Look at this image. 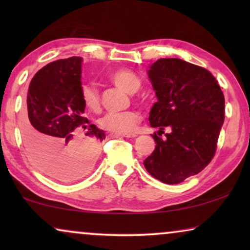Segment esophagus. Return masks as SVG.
<instances>
[{"instance_id":"1","label":"esophagus","mask_w":250,"mask_h":250,"mask_svg":"<svg viewBox=\"0 0 250 250\" xmlns=\"http://www.w3.org/2000/svg\"><path fill=\"white\" fill-rule=\"evenodd\" d=\"M116 138H127V139H129V138H135V134H116L115 135Z\"/></svg>"}]
</instances>
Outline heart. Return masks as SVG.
I'll use <instances>...</instances> for the list:
<instances>
[{
  "instance_id": "heart-1",
  "label": "heart",
  "mask_w": 250,
  "mask_h": 250,
  "mask_svg": "<svg viewBox=\"0 0 250 250\" xmlns=\"http://www.w3.org/2000/svg\"><path fill=\"white\" fill-rule=\"evenodd\" d=\"M110 80L129 94H134L141 86V81L133 71L128 69H117L110 74ZM82 99L88 110L97 112L100 109V98L97 90L92 85H84L82 88ZM141 116L136 110L107 114L100 121L102 128L114 134H131L136 131Z\"/></svg>"
}]
</instances>
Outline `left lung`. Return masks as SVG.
<instances>
[{
	"label": "left lung",
	"instance_id": "obj_1",
	"mask_svg": "<svg viewBox=\"0 0 250 250\" xmlns=\"http://www.w3.org/2000/svg\"><path fill=\"white\" fill-rule=\"evenodd\" d=\"M148 77L157 102L149 114L156 148L143 165L155 179L177 184L201 172L216 151L224 123V95L209 71L176 58L158 59L150 66Z\"/></svg>",
	"mask_w": 250,
	"mask_h": 250
}]
</instances>
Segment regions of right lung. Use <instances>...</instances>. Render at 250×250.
<instances>
[{"instance_id":"right-lung-1","label":"right lung","mask_w":250,"mask_h":250,"mask_svg":"<svg viewBox=\"0 0 250 250\" xmlns=\"http://www.w3.org/2000/svg\"><path fill=\"white\" fill-rule=\"evenodd\" d=\"M82 59L47 63L30 81L22 136L29 158L46 175L60 181L83 177L97 159L104 132L84 117ZM84 129L85 136L79 139Z\"/></svg>"}]
</instances>
